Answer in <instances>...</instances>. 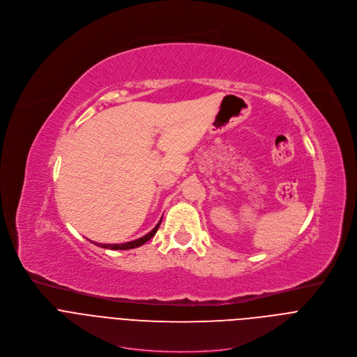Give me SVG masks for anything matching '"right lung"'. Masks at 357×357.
Masks as SVG:
<instances>
[{"label":"right lung","mask_w":357,"mask_h":357,"mask_svg":"<svg viewBox=\"0 0 357 357\" xmlns=\"http://www.w3.org/2000/svg\"><path fill=\"white\" fill-rule=\"evenodd\" d=\"M161 222H162V219L157 223V226H155L154 229H152L149 233H146L145 236H142V237H139V238H137V240L127 241V243H120V244H101V243H94V244L98 245V247H103V248H110V250H130V248H135V247H139V245L145 244L149 238H152V237L155 236V233H157V230H158Z\"/></svg>","instance_id":"1"}]
</instances>
